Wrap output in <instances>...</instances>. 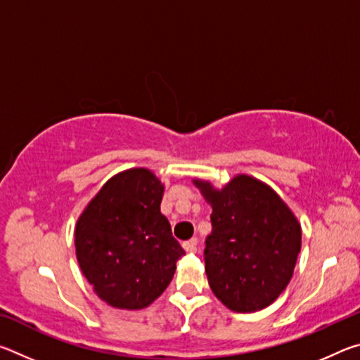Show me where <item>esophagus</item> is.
I'll list each match as a JSON object with an SVG mask.
<instances>
[{
	"label": "esophagus",
	"mask_w": 360,
	"mask_h": 360,
	"mask_svg": "<svg viewBox=\"0 0 360 360\" xmlns=\"http://www.w3.org/2000/svg\"><path fill=\"white\" fill-rule=\"evenodd\" d=\"M182 248H184L186 252H188V254L197 252V238H192V240H188V241H184V243H182Z\"/></svg>",
	"instance_id": "34e87169"
}]
</instances>
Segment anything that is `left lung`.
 Here are the masks:
<instances>
[{"instance_id":"1","label":"left lung","mask_w":360,"mask_h":360,"mask_svg":"<svg viewBox=\"0 0 360 360\" xmlns=\"http://www.w3.org/2000/svg\"><path fill=\"white\" fill-rule=\"evenodd\" d=\"M211 205L205 271L214 295L236 313L264 309L288 288L302 248V229L279 195L238 174L221 191L193 179Z\"/></svg>"}]
</instances>
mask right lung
Returning a JSON list of instances; mask_svg holds the SVG:
<instances>
[{"instance_id": "obj_1", "label": "right lung", "mask_w": 360, "mask_h": 360, "mask_svg": "<svg viewBox=\"0 0 360 360\" xmlns=\"http://www.w3.org/2000/svg\"><path fill=\"white\" fill-rule=\"evenodd\" d=\"M163 184L146 168L112 176L77 219L79 266L101 300L119 309L149 307L184 255L160 212Z\"/></svg>"}]
</instances>
